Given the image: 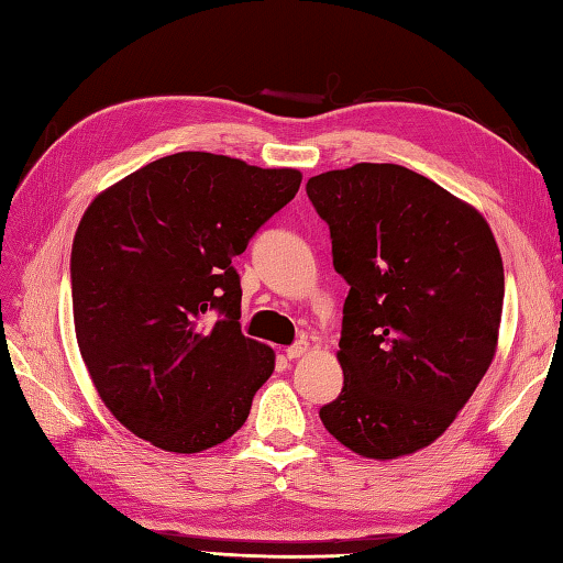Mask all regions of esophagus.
<instances>
[{"instance_id": "esophagus-1", "label": "esophagus", "mask_w": 563, "mask_h": 563, "mask_svg": "<svg viewBox=\"0 0 563 563\" xmlns=\"http://www.w3.org/2000/svg\"><path fill=\"white\" fill-rule=\"evenodd\" d=\"M306 350H309V343H306V341H296L294 345L286 347V357H289V360H296V357L306 355Z\"/></svg>"}]
</instances>
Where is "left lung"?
Instances as JSON below:
<instances>
[{
  "instance_id": "left-lung-1",
  "label": "left lung",
  "mask_w": 563,
  "mask_h": 563,
  "mask_svg": "<svg viewBox=\"0 0 563 563\" xmlns=\"http://www.w3.org/2000/svg\"><path fill=\"white\" fill-rule=\"evenodd\" d=\"M347 282L328 433L365 459H397L446 431L493 363L505 272L478 210L397 164L309 178Z\"/></svg>"
}]
</instances>
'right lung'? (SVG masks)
<instances>
[{"label":"right lung","instance_id":"right-lung-1","mask_svg":"<svg viewBox=\"0 0 563 563\" xmlns=\"http://www.w3.org/2000/svg\"><path fill=\"white\" fill-rule=\"evenodd\" d=\"M299 186L296 168L181 152L85 210L70 252L80 355L104 407L156 449L228 441L269 379L272 347L242 335L232 257Z\"/></svg>","mask_w":563,"mask_h":563}]
</instances>
